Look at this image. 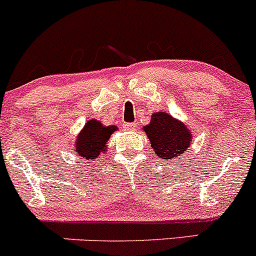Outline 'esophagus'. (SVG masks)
I'll list each match as a JSON object with an SVG mask.
<instances>
[{"instance_id":"esophagus-1","label":"esophagus","mask_w":256,"mask_h":256,"mask_svg":"<svg viewBox=\"0 0 256 256\" xmlns=\"http://www.w3.org/2000/svg\"><path fill=\"white\" fill-rule=\"evenodd\" d=\"M124 128H125L126 131H134V130H136V124L126 122V124H124Z\"/></svg>"}]
</instances>
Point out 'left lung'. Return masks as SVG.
Masks as SVG:
<instances>
[{
  "label": "left lung",
  "instance_id": "8db88e82",
  "mask_svg": "<svg viewBox=\"0 0 256 256\" xmlns=\"http://www.w3.org/2000/svg\"><path fill=\"white\" fill-rule=\"evenodd\" d=\"M142 130L160 158L174 160L182 156L193 141L190 128L164 112L152 114L150 124Z\"/></svg>",
  "mask_w": 256,
  "mask_h": 256
}]
</instances>
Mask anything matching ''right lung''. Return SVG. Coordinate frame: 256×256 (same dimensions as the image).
Here are the masks:
<instances>
[{"label":"right lung","instance_id":"right-lung-1","mask_svg":"<svg viewBox=\"0 0 256 256\" xmlns=\"http://www.w3.org/2000/svg\"><path fill=\"white\" fill-rule=\"evenodd\" d=\"M118 130V126H105L96 118L86 121L76 136L74 152L88 161L98 158L102 152L106 151L108 140Z\"/></svg>","mask_w":256,"mask_h":256}]
</instances>
